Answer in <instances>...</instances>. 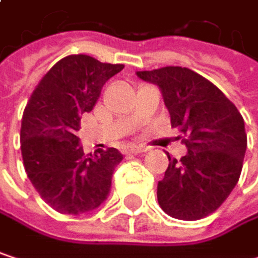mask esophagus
I'll list each match as a JSON object with an SVG mask.
<instances>
[{
  "label": "esophagus",
  "instance_id": "esophagus-1",
  "mask_svg": "<svg viewBox=\"0 0 258 258\" xmlns=\"http://www.w3.org/2000/svg\"><path fill=\"white\" fill-rule=\"evenodd\" d=\"M146 151H148V148H145V146H134V145H131V146L125 148V154H140V152H146Z\"/></svg>",
  "mask_w": 258,
  "mask_h": 258
}]
</instances>
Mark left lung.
I'll use <instances>...</instances> for the list:
<instances>
[{
    "label": "left lung",
    "mask_w": 258,
    "mask_h": 258,
    "mask_svg": "<svg viewBox=\"0 0 258 258\" xmlns=\"http://www.w3.org/2000/svg\"><path fill=\"white\" fill-rule=\"evenodd\" d=\"M160 86L172 128L188 148L170 158L157 197L173 218L194 221L215 212L237 183L246 151L243 118L232 101L208 79L185 67L137 72Z\"/></svg>",
    "instance_id": "1"
}]
</instances>
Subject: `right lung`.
Segmentation results:
<instances>
[{"mask_svg": "<svg viewBox=\"0 0 258 258\" xmlns=\"http://www.w3.org/2000/svg\"><path fill=\"white\" fill-rule=\"evenodd\" d=\"M124 69L88 55L59 59L35 86L21 127L26 175L40 197L59 214L80 215L107 197L122 155L115 148L83 154L76 133L103 85Z\"/></svg>", "mask_w": 258, "mask_h": 258, "instance_id": "obj_1", "label": "right lung"}]
</instances>
